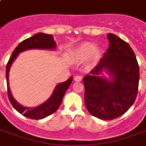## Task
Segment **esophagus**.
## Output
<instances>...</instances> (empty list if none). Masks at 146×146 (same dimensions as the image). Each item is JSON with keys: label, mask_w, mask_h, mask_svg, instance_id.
I'll return each instance as SVG.
<instances>
[{"label": "esophagus", "mask_w": 146, "mask_h": 146, "mask_svg": "<svg viewBox=\"0 0 146 146\" xmlns=\"http://www.w3.org/2000/svg\"><path fill=\"white\" fill-rule=\"evenodd\" d=\"M74 80H75L76 82H80V81H82V76H74Z\"/></svg>", "instance_id": "34e87169"}]
</instances>
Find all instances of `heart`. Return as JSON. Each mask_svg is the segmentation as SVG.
<instances>
[{"label":"heart","mask_w":146,"mask_h":146,"mask_svg":"<svg viewBox=\"0 0 146 146\" xmlns=\"http://www.w3.org/2000/svg\"><path fill=\"white\" fill-rule=\"evenodd\" d=\"M76 56L80 60H85L92 56V61H95L98 57V51L95 50V44L90 42H85L76 49Z\"/></svg>","instance_id":"heart-1"}]
</instances>
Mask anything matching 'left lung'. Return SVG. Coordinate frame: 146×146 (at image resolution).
Here are the masks:
<instances>
[{
	"label": "left lung",
	"mask_w": 146,
	"mask_h": 146,
	"mask_svg": "<svg viewBox=\"0 0 146 146\" xmlns=\"http://www.w3.org/2000/svg\"><path fill=\"white\" fill-rule=\"evenodd\" d=\"M109 47L99 64L83 78L85 104L92 115L113 120L126 113L138 94L139 67L129 44L114 34H108ZM106 70L110 80L99 74Z\"/></svg>",
	"instance_id": "1"
}]
</instances>
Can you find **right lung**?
<instances>
[{"instance_id": "right-lung-1", "label": "right lung", "mask_w": 146, "mask_h": 146, "mask_svg": "<svg viewBox=\"0 0 146 146\" xmlns=\"http://www.w3.org/2000/svg\"><path fill=\"white\" fill-rule=\"evenodd\" d=\"M56 48V43L53 38V36L49 34L45 33H37L33 36L27 39H25L22 42H20L14 50L13 51L12 55L7 62V64L6 66V80H7V95L10 103L12 106L20 113H23V116L26 117L33 119V120H39L46 117L52 114L57 111V108L61 104L62 99L64 97V94L70 86L73 77L71 76L66 80V82L60 83L57 85L55 89L54 93L48 101L41 104L40 106L34 108H25L18 103L16 100L13 98L11 93H10V89H9V83H8V76H9V70H10V66L13 62L17 55L22 51L32 48H39V49H55Z\"/></svg>"}]
</instances>
